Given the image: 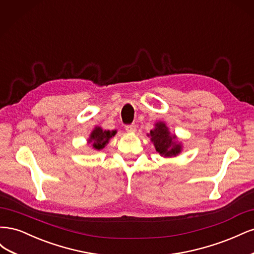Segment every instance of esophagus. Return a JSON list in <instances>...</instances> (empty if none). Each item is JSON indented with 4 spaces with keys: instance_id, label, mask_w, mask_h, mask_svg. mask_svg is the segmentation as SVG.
<instances>
[{
    "instance_id": "esophagus-1",
    "label": "esophagus",
    "mask_w": 254,
    "mask_h": 254,
    "mask_svg": "<svg viewBox=\"0 0 254 254\" xmlns=\"http://www.w3.org/2000/svg\"><path fill=\"white\" fill-rule=\"evenodd\" d=\"M125 129H126V131L129 132V133H134L136 131V126L133 125V124L132 125H127L125 127Z\"/></svg>"
}]
</instances>
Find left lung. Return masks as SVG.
<instances>
[{
    "mask_svg": "<svg viewBox=\"0 0 254 254\" xmlns=\"http://www.w3.org/2000/svg\"><path fill=\"white\" fill-rule=\"evenodd\" d=\"M147 135L150 136V141L161 157L173 158L182 152V142L178 140L176 134L171 133L170 128L162 121L155 123V127Z\"/></svg>",
    "mask_w": 254,
    "mask_h": 254,
    "instance_id": "obj_1",
    "label": "left lung"
}]
</instances>
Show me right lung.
<instances>
[{
    "instance_id": "obj_1",
    "label": "right lung",
    "mask_w": 254,
    "mask_h": 254,
    "mask_svg": "<svg viewBox=\"0 0 254 254\" xmlns=\"http://www.w3.org/2000/svg\"><path fill=\"white\" fill-rule=\"evenodd\" d=\"M117 134V130H104L102 127L95 126L92 130L88 137V145L92 149L101 150L105 148V146L109 143L112 136Z\"/></svg>"
}]
</instances>
